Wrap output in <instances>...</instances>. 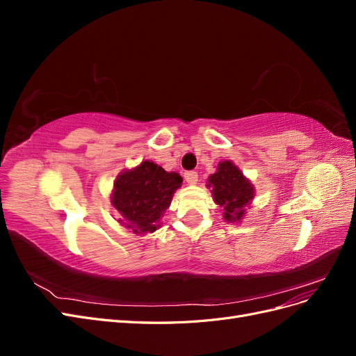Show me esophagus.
I'll return each instance as SVG.
<instances>
[{"label":"esophagus","instance_id":"esophagus-1","mask_svg":"<svg viewBox=\"0 0 356 356\" xmlns=\"http://www.w3.org/2000/svg\"><path fill=\"white\" fill-rule=\"evenodd\" d=\"M184 178H186L188 184H196L197 179H199V175H197V172H195V170H188L184 174Z\"/></svg>","mask_w":356,"mask_h":356}]
</instances>
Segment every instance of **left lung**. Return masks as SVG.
I'll return each mask as SVG.
<instances>
[{
  "mask_svg": "<svg viewBox=\"0 0 356 356\" xmlns=\"http://www.w3.org/2000/svg\"><path fill=\"white\" fill-rule=\"evenodd\" d=\"M213 200L224 209V220L241 221L245 207L254 197V187L232 161L225 160L218 170L209 177Z\"/></svg>",
  "mask_w": 356,
  "mask_h": 356,
  "instance_id": "8db88e82",
  "label": "left lung"
}]
</instances>
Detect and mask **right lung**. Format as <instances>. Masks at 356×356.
<instances>
[{
  "label": "right lung",
  "mask_w": 356,
  "mask_h": 356,
  "mask_svg": "<svg viewBox=\"0 0 356 356\" xmlns=\"http://www.w3.org/2000/svg\"><path fill=\"white\" fill-rule=\"evenodd\" d=\"M181 182L179 174L166 172L148 160L123 172L113 191L114 208L124 218L120 221H126V227L135 233H153Z\"/></svg>",
  "instance_id": "1"
}]
</instances>
